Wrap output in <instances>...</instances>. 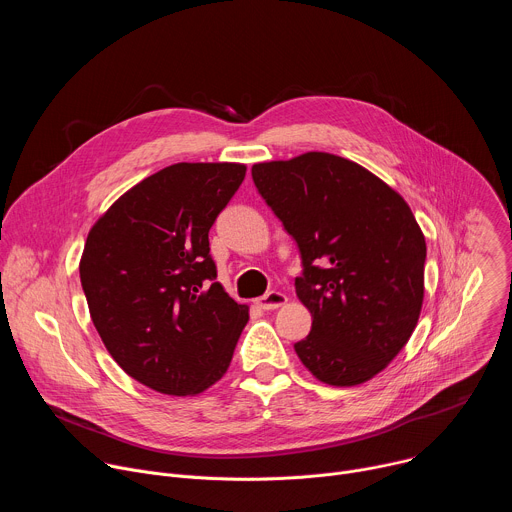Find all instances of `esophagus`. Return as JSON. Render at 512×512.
<instances>
[{"label": "esophagus", "mask_w": 512, "mask_h": 512, "mask_svg": "<svg viewBox=\"0 0 512 512\" xmlns=\"http://www.w3.org/2000/svg\"><path fill=\"white\" fill-rule=\"evenodd\" d=\"M255 304H257L261 310H277V308H281L283 304H287V296L281 294V291H269V294H265L263 298L255 300Z\"/></svg>", "instance_id": "esophagus-1"}]
</instances>
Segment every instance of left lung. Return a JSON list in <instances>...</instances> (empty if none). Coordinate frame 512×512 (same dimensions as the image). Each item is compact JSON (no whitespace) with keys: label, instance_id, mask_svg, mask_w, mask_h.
I'll list each match as a JSON object with an SVG mask.
<instances>
[{"label":"left lung","instance_id":"left-lung-1","mask_svg":"<svg viewBox=\"0 0 512 512\" xmlns=\"http://www.w3.org/2000/svg\"><path fill=\"white\" fill-rule=\"evenodd\" d=\"M253 182L302 255L296 294L312 314L294 348L322 383L379 375L413 334L423 304L425 239L407 202L334 154L255 164Z\"/></svg>","mask_w":512,"mask_h":512}]
</instances>
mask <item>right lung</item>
<instances>
[{
  "label": "right lung",
  "mask_w": 512,
  "mask_h": 512,
  "mask_svg": "<svg viewBox=\"0 0 512 512\" xmlns=\"http://www.w3.org/2000/svg\"><path fill=\"white\" fill-rule=\"evenodd\" d=\"M243 164H174L127 190L91 229L81 283L119 367L158 393L221 379L249 308L216 279L208 231L245 180Z\"/></svg>",
  "instance_id": "right-lung-1"
}]
</instances>
